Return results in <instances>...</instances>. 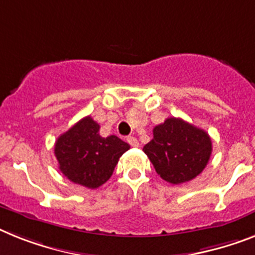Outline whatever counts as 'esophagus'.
I'll return each mask as SVG.
<instances>
[{
  "label": "esophagus",
  "mask_w": 255,
  "mask_h": 255,
  "mask_svg": "<svg viewBox=\"0 0 255 255\" xmlns=\"http://www.w3.org/2000/svg\"><path fill=\"white\" fill-rule=\"evenodd\" d=\"M127 142L129 145H131V146H133V147H137L138 145V141H137V138L136 137H133V136H129V137H127Z\"/></svg>",
  "instance_id": "1"
}]
</instances>
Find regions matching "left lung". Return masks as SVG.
Instances as JSON below:
<instances>
[{
    "mask_svg": "<svg viewBox=\"0 0 255 255\" xmlns=\"http://www.w3.org/2000/svg\"><path fill=\"white\" fill-rule=\"evenodd\" d=\"M142 150L163 180L181 184L204 171L213 146L204 129L180 118H167L154 127L153 140Z\"/></svg>",
    "mask_w": 255,
    "mask_h": 255,
    "instance_id": "left-lung-1",
    "label": "left lung"
}]
</instances>
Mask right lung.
I'll return each instance as SVG.
<instances>
[{
  "label": "right lung",
  "mask_w": 255,
  "mask_h": 255,
  "mask_svg": "<svg viewBox=\"0 0 255 255\" xmlns=\"http://www.w3.org/2000/svg\"><path fill=\"white\" fill-rule=\"evenodd\" d=\"M129 145L111 134L100 136V124L83 118L55 141L59 170L68 180L96 189L110 179L119 158Z\"/></svg>",
  "instance_id": "add662e5"
}]
</instances>
